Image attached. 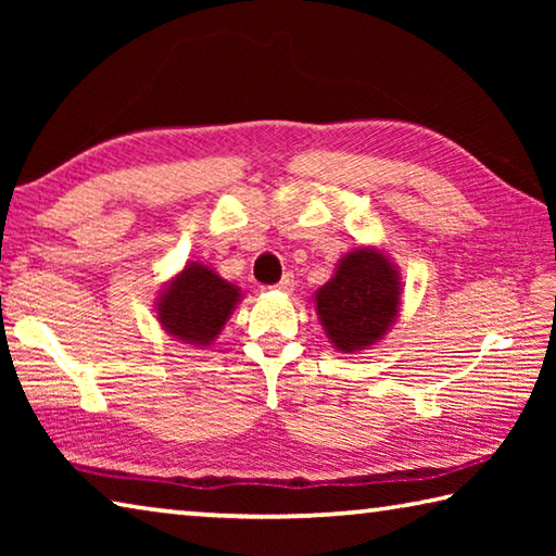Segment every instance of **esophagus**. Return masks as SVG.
<instances>
[{
  "instance_id": "esophagus-1",
  "label": "esophagus",
  "mask_w": 556,
  "mask_h": 556,
  "mask_svg": "<svg viewBox=\"0 0 556 556\" xmlns=\"http://www.w3.org/2000/svg\"><path fill=\"white\" fill-rule=\"evenodd\" d=\"M277 291H281V294H291V291H294V277H291V275H285V277H281V281H279V285L275 287Z\"/></svg>"
}]
</instances>
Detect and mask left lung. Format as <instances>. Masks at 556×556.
<instances>
[{
	"label": "left lung",
	"instance_id": "obj_1",
	"mask_svg": "<svg viewBox=\"0 0 556 556\" xmlns=\"http://www.w3.org/2000/svg\"><path fill=\"white\" fill-rule=\"evenodd\" d=\"M402 275L378 244H361L338 260L314 291V308L338 353H363L384 341L402 312Z\"/></svg>",
	"mask_w": 556,
	"mask_h": 556
}]
</instances>
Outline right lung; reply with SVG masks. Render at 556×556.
I'll return each mask as SVG.
<instances>
[{
  "mask_svg": "<svg viewBox=\"0 0 556 556\" xmlns=\"http://www.w3.org/2000/svg\"><path fill=\"white\" fill-rule=\"evenodd\" d=\"M240 301L242 289L238 285L223 279L211 265L188 260L164 281L154 301V316L174 341L205 351L220 336Z\"/></svg>",
  "mask_w": 556,
  "mask_h": 556,
  "instance_id": "right-lung-1",
  "label": "right lung"
}]
</instances>
